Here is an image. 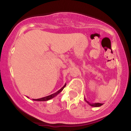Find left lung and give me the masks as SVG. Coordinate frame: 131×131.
Wrapping results in <instances>:
<instances>
[{
	"mask_svg": "<svg viewBox=\"0 0 131 131\" xmlns=\"http://www.w3.org/2000/svg\"><path fill=\"white\" fill-rule=\"evenodd\" d=\"M84 100L85 102H87V103H88V104H89L90 105H91V106H94V107H99V106H102V105H103V103H90L88 101H87L86 100V99H85V97H84Z\"/></svg>",
	"mask_w": 131,
	"mask_h": 131,
	"instance_id": "1",
	"label": "left lung"
}]
</instances>
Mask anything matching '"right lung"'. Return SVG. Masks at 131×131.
Masks as SVG:
<instances>
[{
    "label": "right lung",
    "instance_id": "add662e5",
    "mask_svg": "<svg viewBox=\"0 0 131 131\" xmlns=\"http://www.w3.org/2000/svg\"><path fill=\"white\" fill-rule=\"evenodd\" d=\"M66 85H67V84H65L63 86V88H61L59 90V91H58L57 92L54 93L53 94H51L50 95H48V96H46V97H42V98H40V99H32L33 100H34V101H47V100H50V99H53V97H56V96L58 95V94H60V93L61 92V91H63V89L64 88V87L66 86Z\"/></svg>",
    "mask_w": 131,
    "mask_h": 131
}]
</instances>
